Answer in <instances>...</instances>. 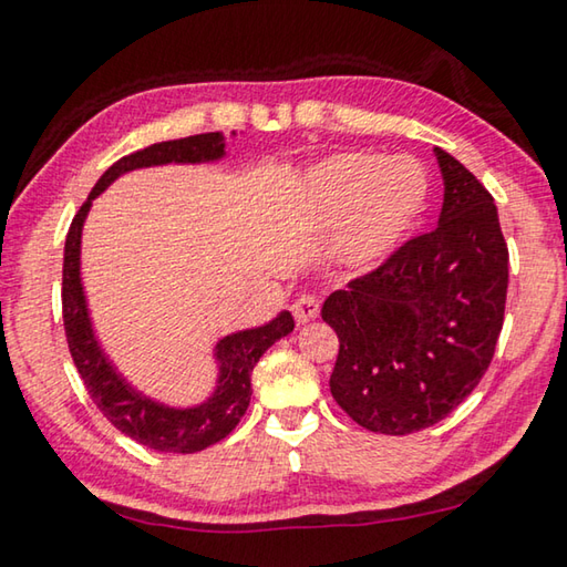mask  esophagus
Here are the masks:
<instances>
[{
    "label": "esophagus",
    "mask_w": 567,
    "mask_h": 567,
    "mask_svg": "<svg viewBox=\"0 0 567 567\" xmlns=\"http://www.w3.org/2000/svg\"><path fill=\"white\" fill-rule=\"evenodd\" d=\"M292 312H295V319L297 324H307L312 322V319L319 317V300L315 295H302L297 297L295 305H292Z\"/></svg>",
    "instance_id": "34e87169"
}]
</instances>
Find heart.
Here are the masks:
<instances>
[{"label":"heart","instance_id":"b5f03b06","mask_svg":"<svg viewBox=\"0 0 567 567\" xmlns=\"http://www.w3.org/2000/svg\"><path fill=\"white\" fill-rule=\"evenodd\" d=\"M429 173L419 161L349 151L312 163L297 185L312 230H337L334 257L347 270H372L394 252L426 210Z\"/></svg>","mask_w":567,"mask_h":567}]
</instances>
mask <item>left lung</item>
<instances>
[{"label": "left lung", "instance_id": "left-lung-1", "mask_svg": "<svg viewBox=\"0 0 567 567\" xmlns=\"http://www.w3.org/2000/svg\"><path fill=\"white\" fill-rule=\"evenodd\" d=\"M444 176L436 230L327 297L339 337L329 389L359 426L404 436L449 416L496 352L506 312L508 248L491 193L434 148Z\"/></svg>", "mask_w": 567, "mask_h": 567}]
</instances>
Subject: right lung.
Here are the masks:
<instances>
[{
  "instance_id": "1",
  "label": "right lung",
  "mask_w": 567,
  "mask_h": 567,
  "mask_svg": "<svg viewBox=\"0 0 567 567\" xmlns=\"http://www.w3.org/2000/svg\"><path fill=\"white\" fill-rule=\"evenodd\" d=\"M238 133H230V138ZM228 138L223 133H200L181 141L153 143V146L121 158L99 178L91 188L86 203L81 205L64 245V287H61V305H64V329L69 352L74 357L81 379L91 399L104 411V416L121 434L131 436L138 444L166 454H195L218 444L238 426L248 411L252 386L250 377L260 357L277 339L287 337L295 329V319L287 310H280L267 322L238 329L220 337L213 347L215 382L213 391L198 404L178 406L161 401L128 382V377L113 364L104 344L96 337L94 319H91L84 277H81V238L91 213V205L111 183L126 173L158 166H203L218 163L228 153Z\"/></svg>"
}]
</instances>
